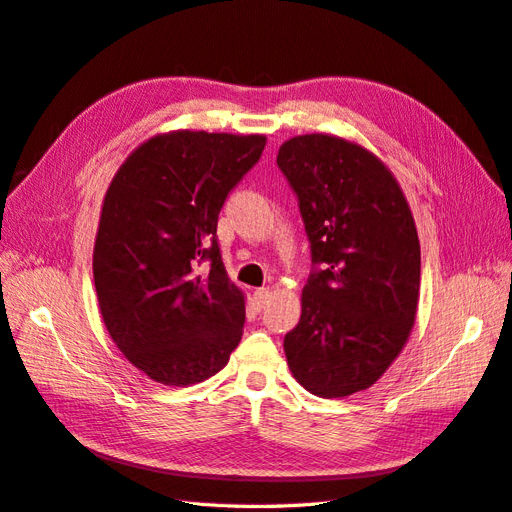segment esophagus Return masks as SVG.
I'll return each instance as SVG.
<instances>
[{
    "mask_svg": "<svg viewBox=\"0 0 512 512\" xmlns=\"http://www.w3.org/2000/svg\"><path fill=\"white\" fill-rule=\"evenodd\" d=\"M269 301H271V290L269 288H260V290L254 292V307L258 309V312H260V309H265Z\"/></svg>",
    "mask_w": 512,
    "mask_h": 512,
    "instance_id": "obj_1",
    "label": "esophagus"
}]
</instances>
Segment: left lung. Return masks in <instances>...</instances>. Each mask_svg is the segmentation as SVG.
<instances>
[{"label": "left lung", "mask_w": 512, "mask_h": 512, "mask_svg": "<svg viewBox=\"0 0 512 512\" xmlns=\"http://www.w3.org/2000/svg\"><path fill=\"white\" fill-rule=\"evenodd\" d=\"M312 252L299 324L284 337L292 376L318 397L369 389L416 318L421 245L406 196L378 158L329 134L277 153Z\"/></svg>", "instance_id": "8db88e82"}]
</instances>
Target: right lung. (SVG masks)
<instances>
[{
    "label": "right lung",
    "mask_w": 512,
    "mask_h": 512,
    "mask_svg": "<svg viewBox=\"0 0 512 512\" xmlns=\"http://www.w3.org/2000/svg\"><path fill=\"white\" fill-rule=\"evenodd\" d=\"M265 145L258 134L156 136L106 192L94 250L100 312L151 380L203 382L241 342L245 301L224 269L218 215Z\"/></svg>",
    "instance_id": "add662e5"
}]
</instances>
